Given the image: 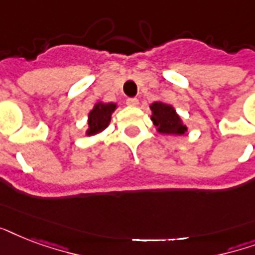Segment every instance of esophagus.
Segmentation results:
<instances>
[{
	"label": "esophagus",
	"instance_id": "1",
	"mask_svg": "<svg viewBox=\"0 0 255 255\" xmlns=\"http://www.w3.org/2000/svg\"><path fill=\"white\" fill-rule=\"evenodd\" d=\"M127 104L129 107H137L139 106V100L136 98H131V99H127Z\"/></svg>",
	"mask_w": 255,
	"mask_h": 255
}]
</instances>
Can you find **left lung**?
<instances>
[{"label":"left lung","mask_w":255,"mask_h":255,"mask_svg":"<svg viewBox=\"0 0 255 255\" xmlns=\"http://www.w3.org/2000/svg\"><path fill=\"white\" fill-rule=\"evenodd\" d=\"M152 111L151 120L156 127V131L161 135L181 136L188 132V127L178 115L173 106L164 103L161 100L153 102L149 106Z\"/></svg>","instance_id":"left-lung-1"}]
</instances>
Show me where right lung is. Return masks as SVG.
Listing matches in <instances>:
<instances>
[{
  "label": "right lung",
  "instance_id": "right-lung-1",
  "mask_svg": "<svg viewBox=\"0 0 255 255\" xmlns=\"http://www.w3.org/2000/svg\"><path fill=\"white\" fill-rule=\"evenodd\" d=\"M118 108L116 103H104L98 102L94 104V107L87 116V129L86 135L94 136L103 132L111 123V116Z\"/></svg>",
  "mask_w": 255,
  "mask_h": 255
}]
</instances>
